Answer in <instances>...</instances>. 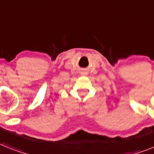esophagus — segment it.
I'll use <instances>...</instances> for the list:
<instances>
[{
    "label": "esophagus",
    "mask_w": 154,
    "mask_h": 154,
    "mask_svg": "<svg viewBox=\"0 0 154 154\" xmlns=\"http://www.w3.org/2000/svg\"><path fill=\"white\" fill-rule=\"evenodd\" d=\"M81 74L82 75V76H86V75L88 74V72H87V70H86V69H83V70H81Z\"/></svg>",
    "instance_id": "1"
}]
</instances>
